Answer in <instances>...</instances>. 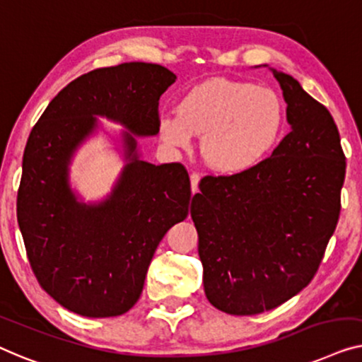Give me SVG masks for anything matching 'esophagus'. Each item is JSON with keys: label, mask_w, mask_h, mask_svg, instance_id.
Masks as SVG:
<instances>
[{"label": "esophagus", "mask_w": 362, "mask_h": 362, "mask_svg": "<svg viewBox=\"0 0 362 362\" xmlns=\"http://www.w3.org/2000/svg\"><path fill=\"white\" fill-rule=\"evenodd\" d=\"M198 182H200V174H197V172H192L190 174V185H192V193L195 195L198 192Z\"/></svg>", "instance_id": "obj_1"}]
</instances>
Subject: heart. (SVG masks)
Returning <instances> with one entry per match:
<instances>
[{"label": "heart", "mask_w": 362, "mask_h": 362, "mask_svg": "<svg viewBox=\"0 0 362 362\" xmlns=\"http://www.w3.org/2000/svg\"><path fill=\"white\" fill-rule=\"evenodd\" d=\"M284 105L276 91L249 81L211 78L193 86L179 115L160 118L165 142L188 147L193 134H205L202 152L208 165L225 174L251 169L281 136Z\"/></svg>", "instance_id": "obj_1"}]
</instances>
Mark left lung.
<instances>
[{
  "label": "left lung",
  "mask_w": 362,
  "mask_h": 362,
  "mask_svg": "<svg viewBox=\"0 0 362 362\" xmlns=\"http://www.w3.org/2000/svg\"><path fill=\"white\" fill-rule=\"evenodd\" d=\"M272 74L290 131L251 169L205 177L192 200L206 298L230 315L267 312L307 287L341 211L346 157L333 116L292 75Z\"/></svg>",
  "instance_id": "1"
}]
</instances>
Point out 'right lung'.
<instances>
[{
  "label": "right lung",
  "instance_id": "add662e5",
  "mask_svg": "<svg viewBox=\"0 0 362 362\" xmlns=\"http://www.w3.org/2000/svg\"><path fill=\"white\" fill-rule=\"evenodd\" d=\"M175 75L157 64L95 69L59 91L30 131L18 190V223L40 287L70 312L118 317L134 307L157 246L185 220L192 198L180 162L139 160L127 133L119 185L100 206H81L68 188V162L95 127V115L137 136L159 132V100Z\"/></svg>",
  "mask_w": 362,
  "mask_h": 362
}]
</instances>
